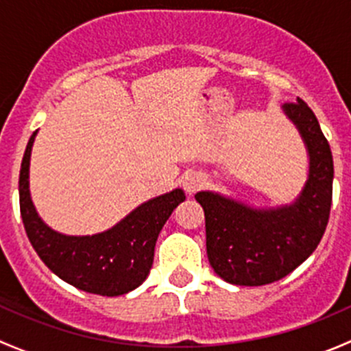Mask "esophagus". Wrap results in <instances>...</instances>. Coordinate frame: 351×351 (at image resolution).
I'll return each mask as SVG.
<instances>
[{
  "label": "esophagus",
  "instance_id": "34e87169",
  "mask_svg": "<svg viewBox=\"0 0 351 351\" xmlns=\"http://www.w3.org/2000/svg\"><path fill=\"white\" fill-rule=\"evenodd\" d=\"M202 182H204V180L200 178V175L190 173V175H186L185 180H183V189H185L189 193H195L202 186Z\"/></svg>",
  "mask_w": 351,
  "mask_h": 351
}]
</instances>
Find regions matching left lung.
<instances>
[{"label": "left lung", "mask_w": 351, "mask_h": 351, "mask_svg": "<svg viewBox=\"0 0 351 351\" xmlns=\"http://www.w3.org/2000/svg\"><path fill=\"white\" fill-rule=\"evenodd\" d=\"M309 154V175L290 205L253 208L214 192H198L205 212L207 256L215 274L234 285L277 282L313 254L326 231L332 198V154L314 112L297 98L284 105Z\"/></svg>", "instance_id": "1"}]
</instances>
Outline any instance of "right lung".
I'll return each mask as SVG.
<instances>
[{
  "instance_id": "obj_1",
  "label": "right lung",
  "mask_w": 351,
  "mask_h": 351,
  "mask_svg": "<svg viewBox=\"0 0 351 351\" xmlns=\"http://www.w3.org/2000/svg\"><path fill=\"white\" fill-rule=\"evenodd\" d=\"M37 130L32 134L20 168V212L32 246L59 278L98 295L115 297L137 289L149 275L154 246L176 205L185 200L182 189L144 202L119 224L93 236H66L49 228L34 207L28 190V168Z\"/></svg>"
}]
</instances>
